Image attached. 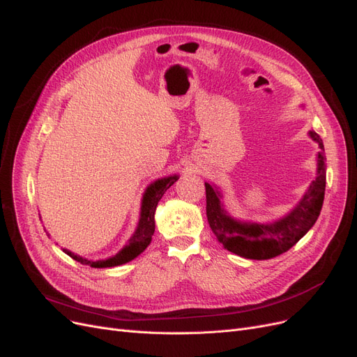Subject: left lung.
Segmentation results:
<instances>
[{
  "instance_id": "obj_1",
  "label": "left lung",
  "mask_w": 357,
  "mask_h": 357,
  "mask_svg": "<svg viewBox=\"0 0 357 357\" xmlns=\"http://www.w3.org/2000/svg\"><path fill=\"white\" fill-rule=\"evenodd\" d=\"M310 135L320 147L317 177L294 211L274 223H244L229 218L222 208L220 193L205 183V198H207L205 210H207L210 228L226 250L257 261L271 259L294 247L316 223L325 199L326 156L320 135L316 132H310Z\"/></svg>"
}]
</instances>
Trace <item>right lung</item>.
Masks as SVG:
<instances>
[{"instance_id":"right-lung-1","label":"right lung","mask_w":357,"mask_h":357,"mask_svg":"<svg viewBox=\"0 0 357 357\" xmlns=\"http://www.w3.org/2000/svg\"><path fill=\"white\" fill-rule=\"evenodd\" d=\"M177 178H178L177 176L160 178L147 188L142 202V218H139L138 228L131 238H129V243L113 257L105 259V261L92 262V261H88V259H83L77 255L68 252L67 248H63V252H66L70 257H73L74 261H77L83 265H91L93 268L117 266V265L132 261V259L137 257L139 253H143L146 250V247L150 244V241H152V235L155 232V211L158 207V202L162 198V195L167 192V189H169L172 185H174Z\"/></svg>"}]
</instances>
